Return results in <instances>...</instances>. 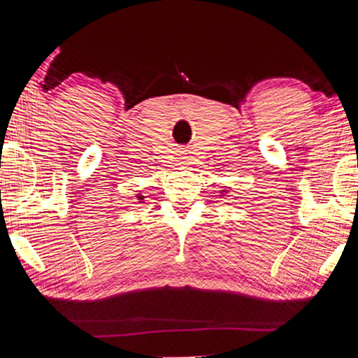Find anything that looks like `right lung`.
<instances>
[{
    "label": "right lung",
    "mask_w": 358,
    "mask_h": 358,
    "mask_svg": "<svg viewBox=\"0 0 358 358\" xmlns=\"http://www.w3.org/2000/svg\"><path fill=\"white\" fill-rule=\"evenodd\" d=\"M139 199H141V198H139Z\"/></svg>",
    "instance_id": "obj_1"
}]
</instances>
